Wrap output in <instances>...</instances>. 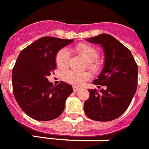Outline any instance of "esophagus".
I'll return each mask as SVG.
<instances>
[{"instance_id":"34e87169","label":"esophagus","mask_w":149,"mask_h":149,"mask_svg":"<svg viewBox=\"0 0 149 149\" xmlns=\"http://www.w3.org/2000/svg\"><path fill=\"white\" fill-rule=\"evenodd\" d=\"M79 90H80V88H77V87H75V86L73 87L74 92H77V91H79Z\"/></svg>"}]
</instances>
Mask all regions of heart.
<instances>
[{"label":"heart","instance_id":"obj_1","mask_svg":"<svg viewBox=\"0 0 149 149\" xmlns=\"http://www.w3.org/2000/svg\"><path fill=\"white\" fill-rule=\"evenodd\" d=\"M74 51L88 62V66L91 71L97 72L99 70V65L95 61L98 57V52L93 46L87 44H79L74 47ZM69 57L68 50L66 48L61 49L55 58L57 67L60 69L66 68L68 65ZM63 78L65 81L74 86H81L90 78V74L88 71H68L64 74Z\"/></svg>","mask_w":149,"mask_h":149}]
</instances>
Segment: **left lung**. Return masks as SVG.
<instances>
[{
  "instance_id": "obj_1",
  "label": "left lung",
  "mask_w": 149,
  "mask_h": 149,
  "mask_svg": "<svg viewBox=\"0 0 149 149\" xmlns=\"http://www.w3.org/2000/svg\"><path fill=\"white\" fill-rule=\"evenodd\" d=\"M86 41L103 48L104 66L93 84L104 88L89 89L84 112L95 121H112L127 110L136 92L138 65L130 51L110 34H99Z\"/></svg>"
}]
</instances>
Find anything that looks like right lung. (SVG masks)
I'll return each instance as SVG.
<instances>
[{
    "mask_svg": "<svg viewBox=\"0 0 149 149\" xmlns=\"http://www.w3.org/2000/svg\"><path fill=\"white\" fill-rule=\"evenodd\" d=\"M73 41L43 37L19 54L12 70L13 91L20 108L29 117L45 122L64 111L72 87L63 81L54 86L47 76L57 68L58 52Z\"/></svg>",
    "mask_w": 149,
    "mask_h": 149,
    "instance_id": "1",
    "label": "right lung"
}]
</instances>
